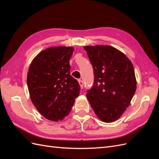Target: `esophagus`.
Segmentation results:
<instances>
[{
	"mask_svg": "<svg viewBox=\"0 0 159 159\" xmlns=\"http://www.w3.org/2000/svg\"><path fill=\"white\" fill-rule=\"evenodd\" d=\"M78 82H79L80 85V88H81V89H82V88H83V87H84V81H83L82 80H80L78 81Z\"/></svg>",
	"mask_w": 159,
	"mask_h": 159,
	"instance_id": "obj_1",
	"label": "esophagus"
}]
</instances>
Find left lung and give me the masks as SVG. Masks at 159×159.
I'll use <instances>...</instances> for the list:
<instances>
[{
    "label": "left lung",
    "instance_id": "8db88e82",
    "mask_svg": "<svg viewBox=\"0 0 159 159\" xmlns=\"http://www.w3.org/2000/svg\"><path fill=\"white\" fill-rule=\"evenodd\" d=\"M94 74L93 85L86 94L98 118L116 121L125 111L135 93L137 81L131 61L110 46H84Z\"/></svg>",
    "mask_w": 159,
    "mask_h": 159
}]
</instances>
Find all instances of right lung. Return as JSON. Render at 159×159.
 Masks as SVG:
<instances>
[{
	"mask_svg": "<svg viewBox=\"0 0 159 159\" xmlns=\"http://www.w3.org/2000/svg\"><path fill=\"white\" fill-rule=\"evenodd\" d=\"M74 48L57 46L40 52L32 61L27 85L32 102L43 116L61 121L80 94L79 83L70 75Z\"/></svg>",
	"mask_w": 159,
	"mask_h": 159,
	"instance_id": "add662e5",
	"label": "right lung"
}]
</instances>
